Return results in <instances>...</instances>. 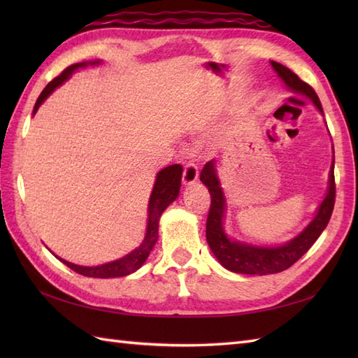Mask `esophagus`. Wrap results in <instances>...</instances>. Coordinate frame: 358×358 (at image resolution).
Instances as JSON below:
<instances>
[{
    "label": "esophagus",
    "instance_id": "34e87169",
    "mask_svg": "<svg viewBox=\"0 0 358 358\" xmlns=\"http://www.w3.org/2000/svg\"><path fill=\"white\" fill-rule=\"evenodd\" d=\"M199 180V167L194 163H187L183 171V185L185 186H192Z\"/></svg>",
    "mask_w": 358,
    "mask_h": 358
}]
</instances>
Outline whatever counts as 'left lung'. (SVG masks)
Segmentation results:
<instances>
[{
    "label": "left lung",
    "instance_id": "8db88e82",
    "mask_svg": "<svg viewBox=\"0 0 358 358\" xmlns=\"http://www.w3.org/2000/svg\"><path fill=\"white\" fill-rule=\"evenodd\" d=\"M272 69L277 72L285 86L294 94L306 96L313 101L317 110L323 115L322 103L318 100L315 90L308 83L301 81L296 75L283 64L271 62ZM217 162L210 159L204 164L200 173L201 183L209 189L210 210L206 223V240L220 264L227 271L235 273H248V275H268L285 271L305 255L309 248L328 226L332 215L334 203H336V181H334V159L329 171V185L326 196L318 206L314 218L309 224L294 238L278 246H258L250 243L231 238L224 231L226 196L217 173Z\"/></svg>",
    "mask_w": 358,
    "mask_h": 358
}]
</instances>
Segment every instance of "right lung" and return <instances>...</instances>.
<instances>
[{
	"instance_id": "right-lung-1",
	"label": "right lung",
	"mask_w": 358,
	"mask_h": 358,
	"mask_svg": "<svg viewBox=\"0 0 358 358\" xmlns=\"http://www.w3.org/2000/svg\"><path fill=\"white\" fill-rule=\"evenodd\" d=\"M101 64V59H94V62H83L67 67L66 71L58 75L55 80H52L48 86L44 87L41 95L38 96L34 108V115L36 110L40 109V106L45 101L53 90L63 85L64 81L72 77V73L78 69H85L87 66H98ZM181 175H183V167L180 164H172L167 166L164 169L157 173L155 185L152 189L149 204H148V226H146V234H144V240L138 248H135L132 252L127 255L118 258V260H113L109 263H104L100 266H80L73 264L71 262H66L63 258L55 255L59 262H63L67 268L72 271L81 273V275L86 277H94V278H115V277H126L129 273L138 271L144 262L148 260L150 250L154 249L155 243L158 240V223L159 217L164 212V209L169 206L172 201L177 200L180 194V186H181Z\"/></svg>"
}]
</instances>
